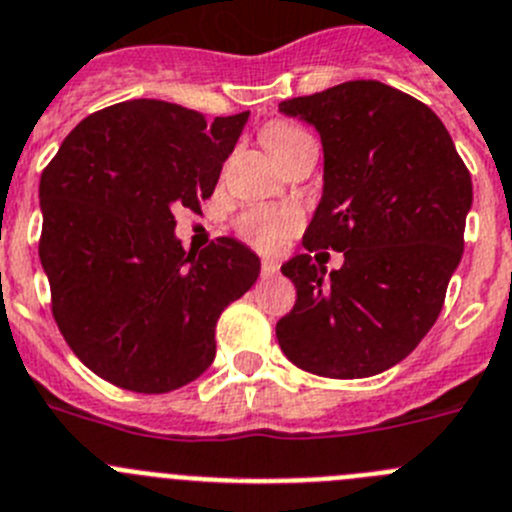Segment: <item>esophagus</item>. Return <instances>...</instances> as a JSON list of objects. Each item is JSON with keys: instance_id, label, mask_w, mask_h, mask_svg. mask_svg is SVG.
<instances>
[{"instance_id": "esophagus-1", "label": "esophagus", "mask_w": 512, "mask_h": 512, "mask_svg": "<svg viewBox=\"0 0 512 512\" xmlns=\"http://www.w3.org/2000/svg\"><path fill=\"white\" fill-rule=\"evenodd\" d=\"M280 270L278 260H262V275H275Z\"/></svg>"}]
</instances>
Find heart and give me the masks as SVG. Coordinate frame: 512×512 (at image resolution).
<instances>
[{
	"label": "heart",
	"mask_w": 512,
	"mask_h": 512,
	"mask_svg": "<svg viewBox=\"0 0 512 512\" xmlns=\"http://www.w3.org/2000/svg\"><path fill=\"white\" fill-rule=\"evenodd\" d=\"M262 142L273 153V158L290 153L293 147L311 142V137L288 122H270L262 130ZM237 234L245 239L247 245L257 247L262 252H273L285 245V239L301 227V214L296 209H278V206L255 204L247 206L242 214L237 216Z\"/></svg>",
	"instance_id": "heart-1"
}]
</instances>
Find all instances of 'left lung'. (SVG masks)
Wrapping results in <instances>:
<instances>
[{"mask_svg":"<svg viewBox=\"0 0 512 512\" xmlns=\"http://www.w3.org/2000/svg\"><path fill=\"white\" fill-rule=\"evenodd\" d=\"M278 109L311 124L324 147L303 247L344 252L331 273L311 255L283 262L298 301L275 326L280 349L313 375H380L439 319L464 252L469 170L444 122L380 81H347Z\"/></svg>","mask_w":512,"mask_h":512,"instance_id":"1","label":"left lung"}]
</instances>
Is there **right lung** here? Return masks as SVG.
Here are the masks:
<instances>
[{
    "instance_id": "obj_1",
    "label": "right lung",
    "mask_w": 512,
    "mask_h": 512,
    "mask_svg": "<svg viewBox=\"0 0 512 512\" xmlns=\"http://www.w3.org/2000/svg\"><path fill=\"white\" fill-rule=\"evenodd\" d=\"M247 119L122 101L78 122L40 176L55 324L117 388L168 393L196 380L214 362L222 311L260 278V257L232 237L183 250L173 216L201 211Z\"/></svg>"
}]
</instances>
